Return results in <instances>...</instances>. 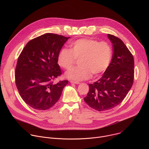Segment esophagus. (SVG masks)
Returning a JSON list of instances; mask_svg holds the SVG:
<instances>
[{"mask_svg": "<svg viewBox=\"0 0 149 149\" xmlns=\"http://www.w3.org/2000/svg\"><path fill=\"white\" fill-rule=\"evenodd\" d=\"M70 82L71 84H79V82H77V81H70Z\"/></svg>", "mask_w": 149, "mask_h": 149, "instance_id": "obj_1", "label": "esophagus"}]
</instances>
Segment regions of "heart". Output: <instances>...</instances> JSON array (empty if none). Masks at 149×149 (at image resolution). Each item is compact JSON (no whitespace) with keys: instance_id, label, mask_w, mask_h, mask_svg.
Instances as JSON below:
<instances>
[{"instance_id":"obj_1","label":"heart","mask_w":149,"mask_h":149,"mask_svg":"<svg viewBox=\"0 0 149 149\" xmlns=\"http://www.w3.org/2000/svg\"><path fill=\"white\" fill-rule=\"evenodd\" d=\"M112 58V49L106 42L88 38L79 39L70 45V49L62 48L58 55V65L68 70L79 59L78 67L71 69L65 77L72 80L89 79L92 74L97 77L109 67Z\"/></svg>"}]
</instances>
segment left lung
Returning <instances> with one entry per match:
<instances>
[{"mask_svg":"<svg viewBox=\"0 0 149 149\" xmlns=\"http://www.w3.org/2000/svg\"><path fill=\"white\" fill-rule=\"evenodd\" d=\"M113 44L111 63L102 77L89 84V92L84 98L90 107L98 111L114 108L126 97L134 80L133 56L118 38L107 35Z\"/></svg>","mask_w":149,"mask_h":149,"instance_id":"8db88e82","label":"left lung"}]
</instances>
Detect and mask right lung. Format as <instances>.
I'll list each match as a JSON object with an SVG mask.
<instances>
[{
	"label": "right lung",
	"mask_w": 149,
	"mask_h": 149,
	"mask_svg": "<svg viewBox=\"0 0 149 149\" xmlns=\"http://www.w3.org/2000/svg\"><path fill=\"white\" fill-rule=\"evenodd\" d=\"M70 37L48 33L28 42L18 57L15 83L22 100L32 108L46 110L58 101L68 80L54 84L62 74L59 52Z\"/></svg>",
	"instance_id": "obj_1"
}]
</instances>
